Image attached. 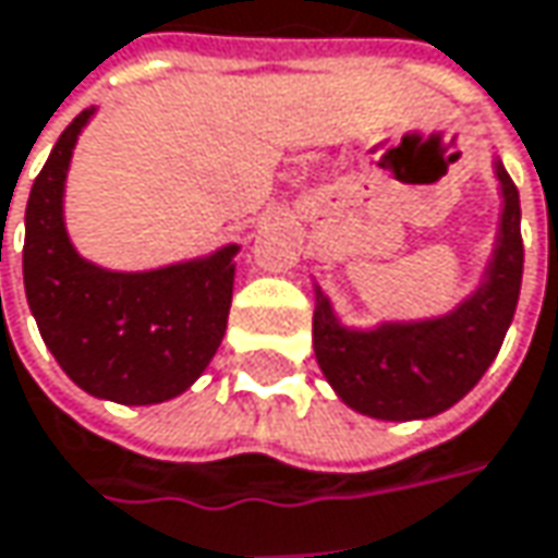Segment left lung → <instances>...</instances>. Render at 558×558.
Segmentation results:
<instances>
[{"label": "left lung", "instance_id": "8db88e82", "mask_svg": "<svg viewBox=\"0 0 558 558\" xmlns=\"http://www.w3.org/2000/svg\"><path fill=\"white\" fill-rule=\"evenodd\" d=\"M502 182V229L487 282L456 314L427 323H386L374 332L342 329L317 294L314 351L339 399L379 421L433 417L459 402L487 374L515 317L521 292V204L518 187L496 162Z\"/></svg>", "mask_w": 558, "mask_h": 558}]
</instances>
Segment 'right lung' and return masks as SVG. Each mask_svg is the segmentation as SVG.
Instances as JSON below:
<instances>
[{"mask_svg":"<svg viewBox=\"0 0 558 558\" xmlns=\"http://www.w3.org/2000/svg\"><path fill=\"white\" fill-rule=\"evenodd\" d=\"M94 109L56 141L24 213V292L43 342L90 396L166 402L204 374L229 307L238 247L154 272H109L74 254L62 222L71 150Z\"/></svg>","mask_w":558,"mask_h":558,"instance_id":"right-lung-1","label":"right lung"}]
</instances>
